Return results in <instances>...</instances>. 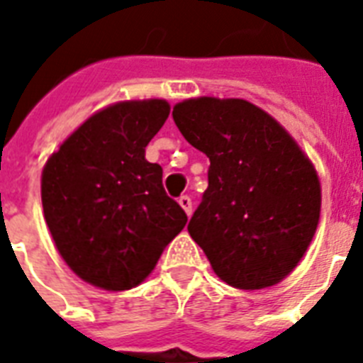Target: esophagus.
<instances>
[{"instance_id":"obj_1","label":"esophagus","mask_w":363,"mask_h":363,"mask_svg":"<svg viewBox=\"0 0 363 363\" xmlns=\"http://www.w3.org/2000/svg\"><path fill=\"white\" fill-rule=\"evenodd\" d=\"M179 205L184 209V213H186L188 216L192 215V199L188 198V196H181V198H179Z\"/></svg>"}]
</instances>
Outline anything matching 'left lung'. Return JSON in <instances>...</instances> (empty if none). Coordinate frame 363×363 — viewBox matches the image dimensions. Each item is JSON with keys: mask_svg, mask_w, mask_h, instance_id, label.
<instances>
[{"mask_svg": "<svg viewBox=\"0 0 363 363\" xmlns=\"http://www.w3.org/2000/svg\"><path fill=\"white\" fill-rule=\"evenodd\" d=\"M173 121L211 162L188 233L213 271L239 290L281 282L303 258L320 218L311 160L273 116L245 99H184Z\"/></svg>", "mask_w": 363, "mask_h": 363, "instance_id": "obj_1", "label": "left lung"}]
</instances>
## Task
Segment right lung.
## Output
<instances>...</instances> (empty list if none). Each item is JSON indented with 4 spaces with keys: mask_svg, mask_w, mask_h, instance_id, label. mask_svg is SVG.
<instances>
[{
    "mask_svg": "<svg viewBox=\"0 0 363 363\" xmlns=\"http://www.w3.org/2000/svg\"><path fill=\"white\" fill-rule=\"evenodd\" d=\"M169 116L165 99L121 101L98 111L48 158L41 175L45 220L60 256L104 290L141 284L186 213L162 184L145 147Z\"/></svg>",
    "mask_w": 363,
    "mask_h": 363,
    "instance_id": "obj_1",
    "label": "right lung"
}]
</instances>
